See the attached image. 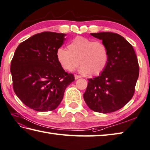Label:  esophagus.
I'll return each instance as SVG.
<instances>
[{
  "label": "esophagus",
  "mask_w": 150,
  "mask_h": 150,
  "mask_svg": "<svg viewBox=\"0 0 150 150\" xmlns=\"http://www.w3.org/2000/svg\"><path fill=\"white\" fill-rule=\"evenodd\" d=\"M81 77L79 75H75V79H78L81 78Z\"/></svg>",
  "instance_id": "34e87169"
}]
</instances>
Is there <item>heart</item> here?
<instances>
[{
	"mask_svg": "<svg viewBox=\"0 0 150 150\" xmlns=\"http://www.w3.org/2000/svg\"><path fill=\"white\" fill-rule=\"evenodd\" d=\"M67 48H59L56 56L62 67L68 71H72L80 63L79 72L81 74L100 75L110 59L107 46L89 38L76 37L69 42Z\"/></svg>",
	"mask_w": 150,
	"mask_h": 150,
	"instance_id": "obj_1",
	"label": "heart"
}]
</instances>
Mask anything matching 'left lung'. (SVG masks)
I'll list each match as a JSON object with an SVG mask.
<instances>
[{
	"label": "left lung",
	"instance_id": "obj_1",
	"mask_svg": "<svg viewBox=\"0 0 150 150\" xmlns=\"http://www.w3.org/2000/svg\"><path fill=\"white\" fill-rule=\"evenodd\" d=\"M91 35L107 46L110 59L101 74L88 79L84 100L96 112H113L126 105L134 95L139 75L137 56L132 46L120 35L111 32Z\"/></svg>",
	"mask_w": 150,
	"mask_h": 150
}]
</instances>
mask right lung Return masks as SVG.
Here are the masks:
<instances>
[{
    "instance_id": "obj_1",
    "label": "right lung",
    "mask_w": 150,
    "mask_h": 150,
    "mask_svg": "<svg viewBox=\"0 0 150 150\" xmlns=\"http://www.w3.org/2000/svg\"><path fill=\"white\" fill-rule=\"evenodd\" d=\"M64 33L42 32L19 45L11 62L13 88L24 104L37 111L55 110L74 75L67 73L57 59Z\"/></svg>"
}]
</instances>
